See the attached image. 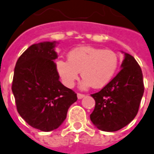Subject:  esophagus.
Instances as JSON below:
<instances>
[{"mask_svg":"<svg viewBox=\"0 0 154 154\" xmlns=\"http://www.w3.org/2000/svg\"><path fill=\"white\" fill-rule=\"evenodd\" d=\"M85 97L84 94H82V93H77V98L78 99H82V98H83Z\"/></svg>","mask_w":154,"mask_h":154,"instance_id":"1","label":"esophagus"}]
</instances>
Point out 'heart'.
Here are the masks:
<instances>
[{
  "label": "heart",
  "instance_id": "b5f03b06",
  "mask_svg": "<svg viewBox=\"0 0 154 154\" xmlns=\"http://www.w3.org/2000/svg\"><path fill=\"white\" fill-rule=\"evenodd\" d=\"M67 61L58 60L56 62L57 71L67 88H73L80 72L83 77L82 88H103L114 77L119 64L114 51L93 47L75 48L67 55Z\"/></svg>",
  "mask_w": 154,
  "mask_h": 154
}]
</instances>
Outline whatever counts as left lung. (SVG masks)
Wrapping results in <instances>:
<instances>
[{
    "instance_id": "obj_1",
    "label": "left lung",
    "mask_w": 154,
    "mask_h": 154,
    "mask_svg": "<svg viewBox=\"0 0 154 154\" xmlns=\"http://www.w3.org/2000/svg\"><path fill=\"white\" fill-rule=\"evenodd\" d=\"M124 55L122 69L116 77L101 91L91 95L96 103L90 118L102 131L115 132L132 122L138 112L143 95L140 66L133 56Z\"/></svg>"
}]
</instances>
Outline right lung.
Wrapping results in <instances>:
<instances>
[{"label": "right lung", "mask_w": 154, "mask_h": 154, "mask_svg": "<svg viewBox=\"0 0 154 154\" xmlns=\"http://www.w3.org/2000/svg\"><path fill=\"white\" fill-rule=\"evenodd\" d=\"M55 45L47 42L29 47L17 60L11 86L20 116L43 132L57 129L77 100V93L59 81Z\"/></svg>", "instance_id": "add662e5"}]
</instances>
